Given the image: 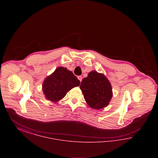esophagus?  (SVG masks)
Wrapping results in <instances>:
<instances>
[{
    "label": "esophagus",
    "mask_w": 158,
    "mask_h": 158,
    "mask_svg": "<svg viewBox=\"0 0 158 158\" xmlns=\"http://www.w3.org/2000/svg\"><path fill=\"white\" fill-rule=\"evenodd\" d=\"M77 79L80 81V82H82V77L81 76H77Z\"/></svg>",
    "instance_id": "esophagus-1"
}]
</instances>
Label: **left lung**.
<instances>
[{
  "instance_id": "left-lung-1",
  "label": "left lung",
  "mask_w": 158,
  "mask_h": 158,
  "mask_svg": "<svg viewBox=\"0 0 158 158\" xmlns=\"http://www.w3.org/2000/svg\"><path fill=\"white\" fill-rule=\"evenodd\" d=\"M80 89L87 104L96 110L106 106L113 96L111 83L105 76L96 71L90 72L83 79Z\"/></svg>"
}]
</instances>
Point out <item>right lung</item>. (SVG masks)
<instances>
[{"mask_svg":"<svg viewBox=\"0 0 158 158\" xmlns=\"http://www.w3.org/2000/svg\"><path fill=\"white\" fill-rule=\"evenodd\" d=\"M79 85L80 81L71 71L59 67L45 79L43 90L47 99L57 102L64 97L69 90Z\"/></svg>","mask_w":158,"mask_h":158,"instance_id":"add662e5","label":"right lung"}]
</instances>
